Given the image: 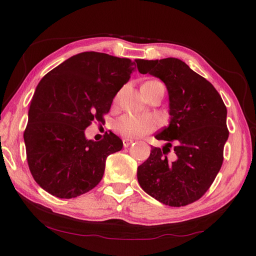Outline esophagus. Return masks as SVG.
Returning <instances> with one entry per match:
<instances>
[{
  "label": "esophagus",
  "mask_w": 256,
  "mask_h": 256,
  "mask_svg": "<svg viewBox=\"0 0 256 256\" xmlns=\"http://www.w3.org/2000/svg\"><path fill=\"white\" fill-rule=\"evenodd\" d=\"M133 143V140H128V138H123V146L124 148H128L130 145Z\"/></svg>",
  "instance_id": "34e87169"
}]
</instances>
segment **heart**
Instances as JSON below:
<instances>
[{"label":"heart","mask_w":256,"mask_h":256,"mask_svg":"<svg viewBox=\"0 0 256 256\" xmlns=\"http://www.w3.org/2000/svg\"><path fill=\"white\" fill-rule=\"evenodd\" d=\"M114 131L126 138H142L158 128V120L152 114H124L114 122Z\"/></svg>","instance_id":"1"}]
</instances>
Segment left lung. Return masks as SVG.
<instances>
[{
  "label": "left lung",
  "instance_id": "left-lung-1",
  "mask_svg": "<svg viewBox=\"0 0 256 256\" xmlns=\"http://www.w3.org/2000/svg\"><path fill=\"white\" fill-rule=\"evenodd\" d=\"M138 64L140 74L166 84L170 114V125L155 135L166 146L152 148L138 168L140 186L167 206L192 204L210 188L224 162L226 108L214 86L177 58L140 59ZM172 146V161L166 157Z\"/></svg>",
  "mask_w": 256,
  "mask_h": 256
}]
</instances>
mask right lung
Masks as SVG:
<instances>
[{"label":"right lung","mask_w":256,"mask_h":256,"mask_svg":"<svg viewBox=\"0 0 256 256\" xmlns=\"http://www.w3.org/2000/svg\"><path fill=\"white\" fill-rule=\"evenodd\" d=\"M138 62L86 52L42 77L30 102L24 140L32 176L47 192L70 199L101 182L106 157L123 143L113 133L94 142L84 130L104 120Z\"/></svg>","instance_id":"obj_1"}]
</instances>
